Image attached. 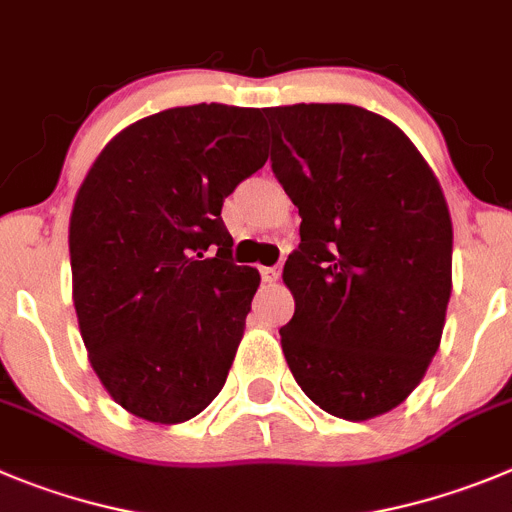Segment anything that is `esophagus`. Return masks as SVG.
<instances>
[{"label":"esophagus","instance_id":"esophagus-1","mask_svg":"<svg viewBox=\"0 0 512 512\" xmlns=\"http://www.w3.org/2000/svg\"><path fill=\"white\" fill-rule=\"evenodd\" d=\"M279 274V266H264V269H261V279H264L266 284H276V281H279Z\"/></svg>","mask_w":512,"mask_h":512}]
</instances>
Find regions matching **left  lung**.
<instances>
[{
  "label": "left lung",
  "instance_id": "1",
  "mask_svg": "<svg viewBox=\"0 0 512 512\" xmlns=\"http://www.w3.org/2000/svg\"><path fill=\"white\" fill-rule=\"evenodd\" d=\"M271 170L299 208L279 330L294 381L322 411L368 421L426 375L452 294L442 185L393 121L348 103L266 109Z\"/></svg>",
  "mask_w": 512,
  "mask_h": 512
}]
</instances>
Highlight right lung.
I'll return each instance as SVG.
<instances>
[{"label": "right lung", "mask_w": 512, "mask_h": 512, "mask_svg": "<svg viewBox=\"0 0 512 512\" xmlns=\"http://www.w3.org/2000/svg\"><path fill=\"white\" fill-rule=\"evenodd\" d=\"M269 159L261 109L195 103L121 129L70 213L73 304L101 386L180 424L225 386L261 284L231 261L220 208Z\"/></svg>", "instance_id": "1"}]
</instances>
